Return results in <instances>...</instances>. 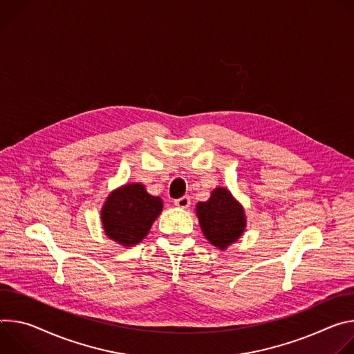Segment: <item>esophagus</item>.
I'll return each mask as SVG.
<instances>
[{
    "instance_id": "esophagus-1",
    "label": "esophagus",
    "mask_w": 354,
    "mask_h": 354,
    "mask_svg": "<svg viewBox=\"0 0 354 354\" xmlns=\"http://www.w3.org/2000/svg\"><path fill=\"white\" fill-rule=\"evenodd\" d=\"M189 204H191V201H189L188 195H184V197L174 201V205L178 208H187V207H189Z\"/></svg>"
}]
</instances>
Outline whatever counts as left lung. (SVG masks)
Segmentation results:
<instances>
[{"mask_svg": "<svg viewBox=\"0 0 354 354\" xmlns=\"http://www.w3.org/2000/svg\"><path fill=\"white\" fill-rule=\"evenodd\" d=\"M197 215L205 238L219 249L236 242L246 226L243 208L226 188H215L207 203L197 205Z\"/></svg>", "mask_w": 354, "mask_h": 354, "instance_id": "left-lung-1", "label": "left lung"}]
</instances>
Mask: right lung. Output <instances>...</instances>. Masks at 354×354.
<instances>
[{
	"mask_svg": "<svg viewBox=\"0 0 354 354\" xmlns=\"http://www.w3.org/2000/svg\"><path fill=\"white\" fill-rule=\"evenodd\" d=\"M163 203L153 197L142 184H127L109 194L101 211L106 236L120 245L139 243L160 215Z\"/></svg>",
	"mask_w": 354,
	"mask_h": 354,
	"instance_id": "add662e5",
	"label": "right lung"
}]
</instances>
